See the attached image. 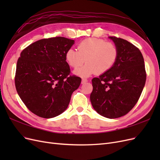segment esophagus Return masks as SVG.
<instances>
[{
  "label": "esophagus",
  "mask_w": 160,
  "mask_h": 160,
  "mask_svg": "<svg viewBox=\"0 0 160 160\" xmlns=\"http://www.w3.org/2000/svg\"><path fill=\"white\" fill-rule=\"evenodd\" d=\"M87 82H88V80L85 79H82V81H81V83L82 84H84V83H87Z\"/></svg>",
  "instance_id": "34e87169"
}]
</instances>
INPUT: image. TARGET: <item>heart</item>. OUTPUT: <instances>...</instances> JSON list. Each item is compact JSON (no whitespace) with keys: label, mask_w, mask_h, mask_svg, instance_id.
Segmentation results:
<instances>
[{"label":"heart","mask_w":160,"mask_h":160,"mask_svg":"<svg viewBox=\"0 0 160 160\" xmlns=\"http://www.w3.org/2000/svg\"><path fill=\"white\" fill-rule=\"evenodd\" d=\"M77 51L70 49L66 52L65 60L72 68L77 69L85 62L82 68L74 71L81 77L94 73L103 74L114 66L118 57V48L113 43L98 38H89L81 41Z\"/></svg>","instance_id":"obj_1"}]
</instances>
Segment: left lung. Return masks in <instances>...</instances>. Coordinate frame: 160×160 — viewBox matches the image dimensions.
Listing matches in <instances>:
<instances>
[{"label":"left lung","mask_w":160,"mask_h":160,"mask_svg":"<svg viewBox=\"0 0 160 160\" xmlns=\"http://www.w3.org/2000/svg\"><path fill=\"white\" fill-rule=\"evenodd\" d=\"M118 50L114 66L92 79L90 100L99 115L109 119L126 115L137 103L146 80L144 60L138 47L128 41L109 37Z\"/></svg>","instance_id":"8db88e82"}]
</instances>
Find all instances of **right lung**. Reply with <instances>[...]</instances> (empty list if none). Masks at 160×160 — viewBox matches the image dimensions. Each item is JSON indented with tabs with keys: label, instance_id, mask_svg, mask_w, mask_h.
<instances>
[{
	"label": "right lung",
	"instance_id": "right-lung-1",
	"mask_svg": "<svg viewBox=\"0 0 160 160\" xmlns=\"http://www.w3.org/2000/svg\"><path fill=\"white\" fill-rule=\"evenodd\" d=\"M74 40L43 38L23 49L18 58L14 83L17 93L32 113L43 118L61 114L69 104L81 79L71 75L66 52Z\"/></svg>",
	"mask_w": 160,
	"mask_h": 160
}]
</instances>
